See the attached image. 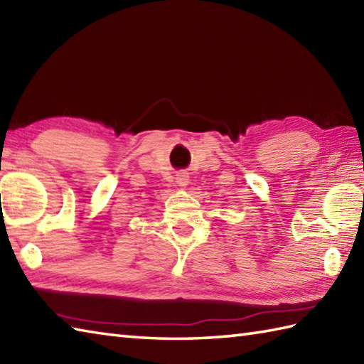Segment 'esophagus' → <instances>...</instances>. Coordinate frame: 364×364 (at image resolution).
Listing matches in <instances>:
<instances>
[{
	"label": "esophagus",
	"instance_id": "34e87169",
	"mask_svg": "<svg viewBox=\"0 0 364 364\" xmlns=\"http://www.w3.org/2000/svg\"><path fill=\"white\" fill-rule=\"evenodd\" d=\"M176 184L181 188H186L189 184V173L188 170H180V172H176Z\"/></svg>",
	"mask_w": 364,
	"mask_h": 364
}]
</instances>
